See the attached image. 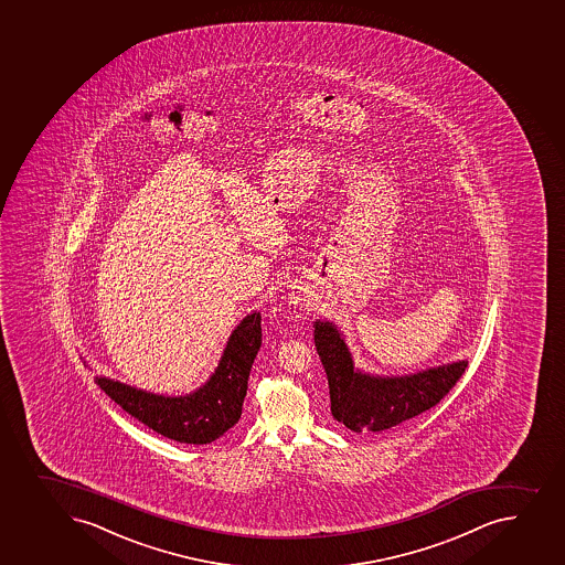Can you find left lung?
<instances>
[{
  "instance_id": "1",
  "label": "left lung",
  "mask_w": 565,
  "mask_h": 565,
  "mask_svg": "<svg viewBox=\"0 0 565 565\" xmlns=\"http://www.w3.org/2000/svg\"><path fill=\"white\" fill-rule=\"evenodd\" d=\"M315 347L330 385L331 414L359 435L383 433L435 407L460 380L468 361L430 366L414 374L377 375L355 369L342 331L315 320Z\"/></svg>"
}]
</instances>
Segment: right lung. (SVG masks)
Segmentation results:
<instances>
[{"mask_svg":"<svg viewBox=\"0 0 565 565\" xmlns=\"http://www.w3.org/2000/svg\"><path fill=\"white\" fill-rule=\"evenodd\" d=\"M262 347V313L252 311L235 326L217 369L196 391L163 396L96 375L110 399L158 435L180 444H210L241 418L252 363Z\"/></svg>","mask_w":565,"mask_h":565,"instance_id":"1","label":"right lung"}]
</instances>
